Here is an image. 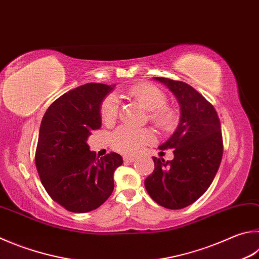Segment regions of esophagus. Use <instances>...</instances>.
Instances as JSON below:
<instances>
[{"label":"esophagus","instance_id":"34e87169","mask_svg":"<svg viewBox=\"0 0 259 259\" xmlns=\"http://www.w3.org/2000/svg\"><path fill=\"white\" fill-rule=\"evenodd\" d=\"M135 157H131V156H123V161L125 163H131V162H135Z\"/></svg>","mask_w":259,"mask_h":259}]
</instances>
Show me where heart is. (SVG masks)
<instances>
[{
  "mask_svg": "<svg viewBox=\"0 0 259 259\" xmlns=\"http://www.w3.org/2000/svg\"><path fill=\"white\" fill-rule=\"evenodd\" d=\"M128 95L137 101L144 109L149 112L148 117L159 129L168 130L176 123V113L166 104V96L161 89L149 83H140L131 87ZM119 114V102L113 95L107 96L101 105L102 120L111 124ZM155 135L153 131L133 129L130 126H120L111 136L112 147L120 153L135 155L139 153L146 145L153 143Z\"/></svg>",
  "mask_w": 259,
  "mask_h": 259,
  "instance_id": "heart-1",
  "label": "heart"
}]
</instances>
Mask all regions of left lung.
Segmentation results:
<instances>
[{
    "label": "left lung",
    "mask_w": 259,
    "mask_h": 259,
    "mask_svg": "<svg viewBox=\"0 0 259 259\" xmlns=\"http://www.w3.org/2000/svg\"><path fill=\"white\" fill-rule=\"evenodd\" d=\"M170 89L180 106L177 130L159 149L173 148L175 158L153 157L155 168L145 180L148 195L158 205L180 209L208 189L223 155L221 123L214 106L186 82L154 78Z\"/></svg>",
    "instance_id": "1"
}]
</instances>
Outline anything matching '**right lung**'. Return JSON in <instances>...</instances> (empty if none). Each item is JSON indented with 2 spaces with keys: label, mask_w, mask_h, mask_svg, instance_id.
Wrapping results in <instances>:
<instances>
[{
  "label": "right lung",
  "mask_w": 259,
  "mask_h": 259,
  "mask_svg": "<svg viewBox=\"0 0 259 259\" xmlns=\"http://www.w3.org/2000/svg\"><path fill=\"white\" fill-rule=\"evenodd\" d=\"M115 84L86 83L54 101L41 120L35 162L41 185L73 213L96 209L114 189L123 159L116 153L96 158L87 138L102 125L101 105Z\"/></svg>",
  "instance_id": "obj_1"
}]
</instances>
